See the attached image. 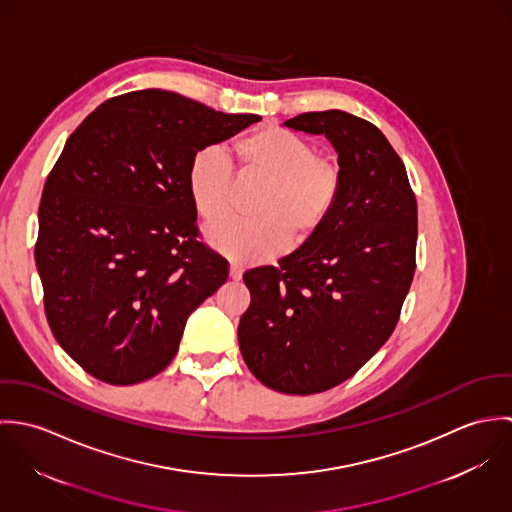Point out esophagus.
Returning a JSON list of instances; mask_svg holds the SVG:
<instances>
[{
  "label": "esophagus",
  "mask_w": 512,
  "mask_h": 512,
  "mask_svg": "<svg viewBox=\"0 0 512 512\" xmlns=\"http://www.w3.org/2000/svg\"><path fill=\"white\" fill-rule=\"evenodd\" d=\"M242 272H244L242 264H238V262H232V264H230V280L238 282V280L242 278Z\"/></svg>",
  "instance_id": "esophagus-1"
}]
</instances>
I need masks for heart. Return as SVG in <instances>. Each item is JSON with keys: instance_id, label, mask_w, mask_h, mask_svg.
Masks as SVG:
<instances>
[{"instance_id": "b5f03b06", "label": "heart", "mask_w": 512, "mask_h": 512, "mask_svg": "<svg viewBox=\"0 0 512 512\" xmlns=\"http://www.w3.org/2000/svg\"><path fill=\"white\" fill-rule=\"evenodd\" d=\"M234 151L242 179L266 181L254 203V220H220L207 228V240L228 258L248 264L280 254L288 242L305 244L333 215L343 173L337 161L317 155L307 138L280 126L258 128ZM187 189L197 215L220 219L230 207L234 173L219 147L199 149L187 169Z\"/></svg>"}]
</instances>
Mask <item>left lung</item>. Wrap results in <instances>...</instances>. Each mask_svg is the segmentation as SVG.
I'll return each instance as SVG.
<instances>
[{"mask_svg": "<svg viewBox=\"0 0 512 512\" xmlns=\"http://www.w3.org/2000/svg\"><path fill=\"white\" fill-rule=\"evenodd\" d=\"M284 126L333 144L343 189L311 240L278 266L244 272L250 307L238 345L262 384L305 396L351 378L392 335L416 272L418 205L402 159L374 124L325 110Z\"/></svg>", "mask_w": 512, "mask_h": 512, "instance_id": "8db88e82", "label": "left lung"}]
</instances>
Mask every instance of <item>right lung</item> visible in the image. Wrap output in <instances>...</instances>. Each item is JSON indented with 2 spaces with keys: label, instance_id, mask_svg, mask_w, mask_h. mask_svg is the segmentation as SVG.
<instances>
[{
  "label": "right lung",
  "instance_id": "right-lung-1",
  "mask_svg": "<svg viewBox=\"0 0 512 512\" xmlns=\"http://www.w3.org/2000/svg\"><path fill=\"white\" fill-rule=\"evenodd\" d=\"M262 118L169 90L100 104L67 140L41 205L35 264L49 327L94 378L128 386L161 372L187 317L228 278L199 240L191 157Z\"/></svg>",
  "mask_w": 512,
  "mask_h": 512
}]
</instances>
